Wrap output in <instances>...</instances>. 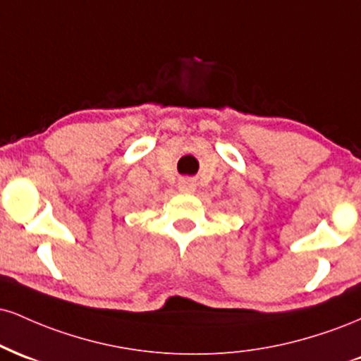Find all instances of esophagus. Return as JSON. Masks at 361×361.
<instances>
[{
    "mask_svg": "<svg viewBox=\"0 0 361 361\" xmlns=\"http://www.w3.org/2000/svg\"><path fill=\"white\" fill-rule=\"evenodd\" d=\"M195 188H197V185H195L192 180H188V178H185V180L180 181V192L193 193Z\"/></svg>",
    "mask_w": 361,
    "mask_h": 361,
    "instance_id": "1",
    "label": "esophagus"
}]
</instances>
